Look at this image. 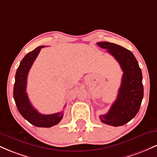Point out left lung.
<instances>
[{"mask_svg": "<svg viewBox=\"0 0 157 157\" xmlns=\"http://www.w3.org/2000/svg\"><path fill=\"white\" fill-rule=\"evenodd\" d=\"M97 44L107 49L117 60L123 71L117 100L109 112L100 115V119L107 125H123L136 116L141 105L144 93L141 68L136 57L128 49L109 42H99Z\"/></svg>", "mask_w": 157, "mask_h": 157, "instance_id": "8db88e82", "label": "left lung"}]
</instances>
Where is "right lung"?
Returning a JSON list of instances; mask_svg holds the SVG:
<instances>
[{"mask_svg": "<svg viewBox=\"0 0 157 157\" xmlns=\"http://www.w3.org/2000/svg\"><path fill=\"white\" fill-rule=\"evenodd\" d=\"M44 47V46H38L32 52H29L21 60L16 71L13 97L20 113L25 120L37 127L50 128L60 122L63 113L62 112L52 114L40 113L32 106L26 93L27 76L29 71L41 48Z\"/></svg>", "mask_w": 157, "mask_h": 157, "instance_id": "right-lung-1", "label": "right lung"}]
</instances>
